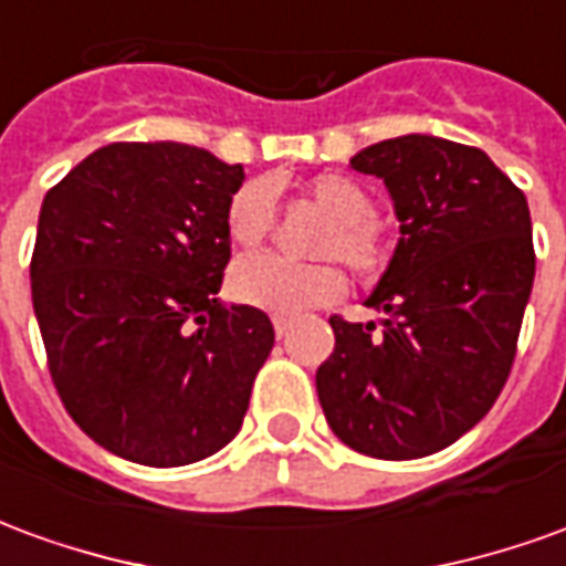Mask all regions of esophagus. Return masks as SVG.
<instances>
[{"mask_svg": "<svg viewBox=\"0 0 566 566\" xmlns=\"http://www.w3.org/2000/svg\"><path fill=\"white\" fill-rule=\"evenodd\" d=\"M272 327H275V336L282 339V336H287V331H291V318H282V315H275V318H272Z\"/></svg>", "mask_w": 566, "mask_h": 566, "instance_id": "obj_1", "label": "esophagus"}]
</instances>
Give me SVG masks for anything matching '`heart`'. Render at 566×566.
I'll use <instances>...</instances> for the list:
<instances>
[{"mask_svg": "<svg viewBox=\"0 0 566 566\" xmlns=\"http://www.w3.org/2000/svg\"><path fill=\"white\" fill-rule=\"evenodd\" d=\"M308 197L331 211V223L315 239V254L327 260L291 263L275 254L239 260L230 275V291L239 303L272 315H303L308 308L331 306L345 294V272L333 260H345L360 275L385 263L376 218V202L364 187L345 175H315ZM272 193L263 181H248L227 202V233L239 248H258L272 233Z\"/></svg>", "mask_w": 566, "mask_h": 566, "instance_id": "1", "label": "heart"}]
</instances>
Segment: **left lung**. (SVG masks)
I'll return each mask as SVG.
<instances>
[{"mask_svg":"<svg viewBox=\"0 0 566 566\" xmlns=\"http://www.w3.org/2000/svg\"><path fill=\"white\" fill-rule=\"evenodd\" d=\"M352 169L385 181L400 242L367 306L381 324L333 315V355L315 385L348 449L412 461L446 449L510 379L534 287L527 199L485 150L400 136L369 145Z\"/></svg>","mask_w":566,"mask_h":566,"instance_id":"left-lung-1","label":"left lung"}]
</instances>
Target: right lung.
<instances>
[{
    "instance_id": "add662e5",
    "label": "right lung",
    "mask_w": 566,
    "mask_h": 566,
    "mask_svg": "<svg viewBox=\"0 0 566 566\" xmlns=\"http://www.w3.org/2000/svg\"><path fill=\"white\" fill-rule=\"evenodd\" d=\"M242 166L181 142H115L48 190L32 308L72 421L145 467H185L239 433L275 331L221 303L227 202Z\"/></svg>"
}]
</instances>
